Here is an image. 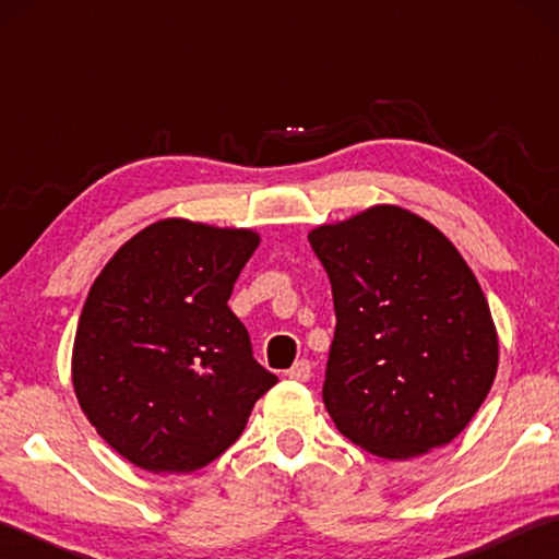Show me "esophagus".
Here are the masks:
<instances>
[{
  "label": "esophagus",
  "instance_id": "obj_1",
  "mask_svg": "<svg viewBox=\"0 0 559 559\" xmlns=\"http://www.w3.org/2000/svg\"><path fill=\"white\" fill-rule=\"evenodd\" d=\"M286 377H288V380H296V382H308L310 377H313V370H310L308 359H298V362L286 372Z\"/></svg>",
  "mask_w": 559,
  "mask_h": 559
}]
</instances>
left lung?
I'll return each mask as SVG.
<instances>
[{
	"label": "left lung",
	"instance_id": "obj_1",
	"mask_svg": "<svg viewBox=\"0 0 559 559\" xmlns=\"http://www.w3.org/2000/svg\"><path fill=\"white\" fill-rule=\"evenodd\" d=\"M335 302L323 402L374 456L404 461L466 429L498 370V333L447 236L380 204L308 234Z\"/></svg>",
	"mask_w": 559,
	"mask_h": 559
}]
</instances>
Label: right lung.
<instances>
[{
  "instance_id": "1",
  "label": "right lung",
  "mask_w": 559,
  "mask_h": 559,
  "mask_svg": "<svg viewBox=\"0 0 559 559\" xmlns=\"http://www.w3.org/2000/svg\"><path fill=\"white\" fill-rule=\"evenodd\" d=\"M251 229L163 219L93 281L73 340V390L96 431L150 473H192L241 437L278 382L229 298Z\"/></svg>"
}]
</instances>
